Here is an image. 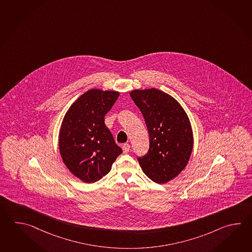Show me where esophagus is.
Returning a JSON list of instances; mask_svg holds the SVG:
<instances>
[{
  "label": "esophagus",
  "instance_id": "esophagus-1",
  "mask_svg": "<svg viewBox=\"0 0 252 252\" xmlns=\"http://www.w3.org/2000/svg\"><path fill=\"white\" fill-rule=\"evenodd\" d=\"M130 151V144H125L123 145V153L124 154H127Z\"/></svg>",
  "mask_w": 252,
  "mask_h": 252
}]
</instances>
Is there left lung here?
I'll return each instance as SVG.
<instances>
[{
	"label": "left lung",
	"mask_w": 252,
	"mask_h": 252,
	"mask_svg": "<svg viewBox=\"0 0 252 252\" xmlns=\"http://www.w3.org/2000/svg\"><path fill=\"white\" fill-rule=\"evenodd\" d=\"M130 96L144 116L150 137L148 154L138 158L149 179L164 184L184 170L193 150L189 118L180 102L155 88L134 90Z\"/></svg>",
	"instance_id": "obj_1"
}]
</instances>
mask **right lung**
I'll return each instance as SVG.
<instances>
[{
    "instance_id": "right-lung-1",
    "label": "right lung",
    "mask_w": 252,
    "mask_h": 252,
    "mask_svg": "<svg viewBox=\"0 0 252 252\" xmlns=\"http://www.w3.org/2000/svg\"><path fill=\"white\" fill-rule=\"evenodd\" d=\"M118 97L116 91L91 89L72 103L63 118L59 152L67 169L85 183L101 180L122 154L104 118Z\"/></svg>"
}]
</instances>
